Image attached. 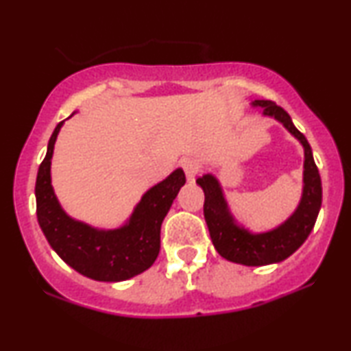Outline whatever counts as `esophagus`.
I'll return each mask as SVG.
<instances>
[{"mask_svg": "<svg viewBox=\"0 0 351 351\" xmlns=\"http://www.w3.org/2000/svg\"><path fill=\"white\" fill-rule=\"evenodd\" d=\"M180 166L184 167L189 182H193L196 174H198L199 171V161L196 160L195 156H185L180 160Z\"/></svg>", "mask_w": 351, "mask_h": 351, "instance_id": "obj_1", "label": "esophagus"}]
</instances>
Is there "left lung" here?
Wrapping results in <instances>:
<instances>
[{"label": "left lung", "instance_id": "left-lung-1", "mask_svg": "<svg viewBox=\"0 0 351 351\" xmlns=\"http://www.w3.org/2000/svg\"><path fill=\"white\" fill-rule=\"evenodd\" d=\"M252 105L262 107V113L265 117H273L282 123V126L304 145V191L299 208L278 228L254 234L234 222L219 180L213 174L198 177L196 184L204 191V219L217 252L230 262L247 267H262L285 261L304 244L318 217L323 189L310 143L294 126L286 110L278 107L271 100H254Z\"/></svg>", "mask_w": 351, "mask_h": 351}]
</instances>
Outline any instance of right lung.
<instances>
[{
    "mask_svg": "<svg viewBox=\"0 0 351 351\" xmlns=\"http://www.w3.org/2000/svg\"><path fill=\"white\" fill-rule=\"evenodd\" d=\"M62 124L49 138L35 185L36 217L47 243L73 270L95 281H124L148 270L160 254L162 220L185 184L184 171L176 169L152 186L123 227L93 228L66 215L52 190L51 158Z\"/></svg>",
    "mask_w": 351,
    "mask_h": 351,
    "instance_id": "1",
    "label": "right lung"
}]
</instances>
